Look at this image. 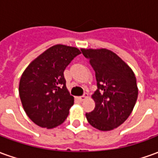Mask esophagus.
<instances>
[{"mask_svg": "<svg viewBox=\"0 0 158 158\" xmlns=\"http://www.w3.org/2000/svg\"><path fill=\"white\" fill-rule=\"evenodd\" d=\"M87 96H88V95H87V94H85V95H83L82 96L79 97V100H80L81 102H83V101H85V100L87 98Z\"/></svg>", "mask_w": 158, "mask_h": 158, "instance_id": "obj_1", "label": "esophagus"}]
</instances>
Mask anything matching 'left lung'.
<instances>
[{
    "mask_svg": "<svg viewBox=\"0 0 158 158\" xmlns=\"http://www.w3.org/2000/svg\"><path fill=\"white\" fill-rule=\"evenodd\" d=\"M96 73L97 89L92 95L95 109L85 114L94 128L108 131L121 125L132 113L138 97L132 69L106 49H82Z\"/></svg>",
    "mask_w": 158,
    "mask_h": 158,
    "instance_id": "left-lung-1",
    "label": "left lung"
}]
</instances>
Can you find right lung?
<instances>
[{
    "label": "right lung",
    "mask_w": 158,
    "mask_h": 158,
    "mask_svg": "<svg viewBox=\"0 0 158 158\" xmlns=\"http://www.w3.org/2000/svg\"><path fill=\"white\" fill-rule=\"evenodd\" d=\"M80 53L76 47L53 45L23 73L19 96L26 114L40 127L52 129L67 118L74 100L66 87L63 72Z\"/></svg>",
    "instance_id": "add662e5"
}]
</instances>
